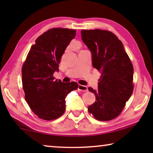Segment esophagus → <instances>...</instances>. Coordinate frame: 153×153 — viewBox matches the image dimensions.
Instances as JSON below:
<instances>
[{
	"instance_id": "obj_1",
	"label": "esophagus",
	"mask_w": 153,
	"mask_h": 153,
	"mask_svg": "<svg viewBox=\"0 0 153 153\" xmlns=\"http://www.w3.org/2000/svg\"><path fill=\"white\" fill-rule=\"evenodd\" d=\"M78 90L80 91L83 92H87L88 91V87L86 86H83V85H78Z\"/></svg>"
}]
</instances>
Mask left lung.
<instances>
[{"label":"left lung","mask_w":153,"mask_h":153,"mask_svg":"<svg viewBox=\"0 0 153 153\" xmlns=\"http://www.w3.org/2000/svg\"><path fill=\"white\" fill-rule=\"evenodd\" d=\"M82 40L91 52L93 67L101 71L96 101L88 108L99 121L117 117L132 94L134 68L123 43L109 31L82 30Z\"/></svg>","instance_id":"obj_1"}]
</instances>
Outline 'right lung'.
<instances>
[{"label": "right lung", "instance_id": "add662e5", "mask_svg": "<svg viewBox=\"0 0 153 153\" xmlns=\"http://www.w3.org/2000/svg\"><path fill=\"white\" fill-rule=\"evenodd\" d=\"M76 30L52 28L40 35L28 53L22 67L25 99L32 111L45 120L59 118L65 111V98L77 89L76 82H62L53 74Z\"/></svg>", "mask_w": 153, "mask_h": 153}]
</instances>
